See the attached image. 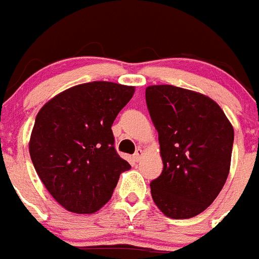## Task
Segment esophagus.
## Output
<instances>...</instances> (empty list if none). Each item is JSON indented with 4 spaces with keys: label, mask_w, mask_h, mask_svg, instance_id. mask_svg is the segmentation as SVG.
<instances>
[{
    "label": "esophagus",
    "mask_w": 259,
    "mask_h": 259,
    "mask_svg": "<svg viewBox=\"0 0 259 259\" xmlns=\"http://www.w3.org/2000/svg\"><path fill=\"white\" fill-rule=\"evenodd\" d=\"M143 155H144V152H143V150H138L135 152V154H134V160H135V162H140V159L143 158Z\"/></svg>",
    "instance_id": "1"
}]
</instances>
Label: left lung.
Wrapping results in <instances>:
<instances>
[{
	"mask_svg": "<svg viewBox=\"0 0 259 259\" xmlns=\"http://www.w3.org/2000/svg\"><path fill=\"white\" fill-rule=\"evenodd\" d=\"M146 103L163 160L160 177L150 185L152 199L168 218H192L226 183L234 128L212 99L195 91L150 85Z\"/></svg>",
	"mask_w": 259,
	"mask_h": 259,
	"instance_id": "left-lung-1",
	"label": "left lung"
}]
</instances>
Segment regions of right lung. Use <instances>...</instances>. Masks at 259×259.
<instances>
[{
  "instance_id": "obj_1",
  "label": "right lung",
  "mask_w": 259,
  "mask_h": 259,
  "mask_svg": "<svg viewBox=\"0 0 259 259\" xmlns=\"http://www.w3.org/2000/svg\"><path fill=\"white\" fill-rule=\"evenodd\" d=\"M135 87L111 81L78 84L38 111L29 154L41 182L65 210L94 214L112 196L120 174L131 168L113 147V120Z\"/></svg>"
}]
</instances>
